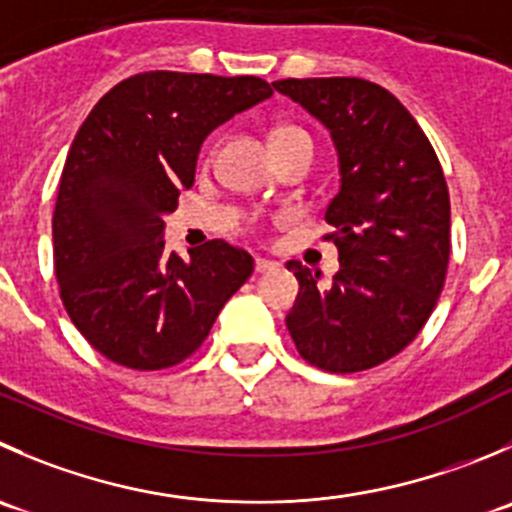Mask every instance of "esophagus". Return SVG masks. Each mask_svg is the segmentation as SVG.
<instances>
[{"mask_svg": "<svg viewBox=\"0 0 512 512\" xmlns=\"http://www.w3.org/2000/svg\"><path fill=\"white\" fill-rule=\"evenodd\" d=\"M277 262L275 260H265V257H257L255 260V270L257 272H270V270H277Z\"/></svg>", "mask_w": 512, "mask_h": 512, "instance_id": "1", "label": "esophagus"}]
</instances>
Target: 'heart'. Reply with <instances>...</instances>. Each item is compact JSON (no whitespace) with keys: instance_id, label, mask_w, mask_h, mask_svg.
<instances>
[{"instance_id":"1","label":"heart","mask_w":512,"mask_h":512,"mask_svg":"<svg viewBox=\"0 0 512 512\" xmlns=\"http://www.w3.org/2000/svg\"><path fill=\"white\" fill-rule=\"evenodd\" d=\"M287 135H302V137H307L305 132L295 130V127H280V130H275V135H272V137H287Z\"/></svg>"}]
</instances>
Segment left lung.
I'll return each instance as SVG.
<instances>
[{"label":"left lung","mask_w":512,"mask_h":512,"mask_svg":"<svg viewBox=\"0 0 512 512\" xmlns=\"http://www.w3.org/2000/svg\"><path fill=\"white\" fill-rule=\"evenodd\" d=\"M280 94L325 124L340 190L325 210L340 270L330 285L290 260L300 292L287 312L297 352L327 372H360L415 340L443 292L450 197L413 114L357 77L280 79Z\"/></svg>","instance_id":"1"}]
</instances>
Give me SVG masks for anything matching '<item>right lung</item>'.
Listing matches in <instances>:
<instances>
[{
	"label": "right lung",
	"instance_id": "add662e5",
	"mask_svg": "<svg viewBox=\"0 0 512 512\" xmlns=\"http://www.w3.org/2000/svg\"><path fill=\"white\" fill-rule=\"evenodd\" d=\"M272 97L260 77L142 72L109 89L79 127L54 207V272L84 340L132 370L190 357L255 270L250 252L210 240L182 260L165 215L195 185L212 130Z\"/></svg>",
	"mask_w": 512,
	"mask_h": 512
}]
</instances>
